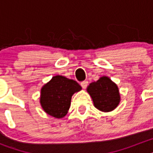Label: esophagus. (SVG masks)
<instances>
[{
  "mask_svg": "<svg viewBox=\"0 0 153 153\" xmlns=\"http://www.w3.org/2000/svg\"><path fill=\"white\" fill-rule=\"evenodd\" d=\"M80 85L81 86H82V88L86 89V87L87 86V85H88V81H86V80L83 81V82L80 83Z\"/></svg>",
  "mask_w": 153,
  "mask_h": 153,
  "instance_id": "1",
  "label": "esophagus"
}]
</instances>
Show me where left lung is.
Segmentation results:
<instances>
[{
  "mask_svg": "<svg viewBox=\"0 0 153 153\" xmlns=\"http://www.w3.org/2000/svg\"><path fill=\"white\" fill-rule=\"evenodd\" d=\"M86 91L91 97L94 106L104 113L113 111L121 100L117 85L106 76H102L97 81L90 83Z\"/></svg>",
  "mask_w": 153,
  "mask_h": 153,
  "instance_id": "8db88e82",
  "label": "left lung"
}]
</instances>
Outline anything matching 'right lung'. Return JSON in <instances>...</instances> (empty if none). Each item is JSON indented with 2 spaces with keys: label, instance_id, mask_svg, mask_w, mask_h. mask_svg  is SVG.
<instances>
[{
  "label": "right lung",
  "instance_id": "right-lung-1",
  "mask_svg": "<svg viewBox=\"0 0 153 153\" xmlns=\"http://www.w3.org/2000/svg\"><path fill=\"white\" fill-rule=\"evenodd\" d=\"M82 87L77 82L61 75L52 79L42 86L40 103L44 111L56 119H61L68 113L71 98Z\"/></svg>",
  "mask_w": 153,
  "mask_h": 153
}]
</instances>
